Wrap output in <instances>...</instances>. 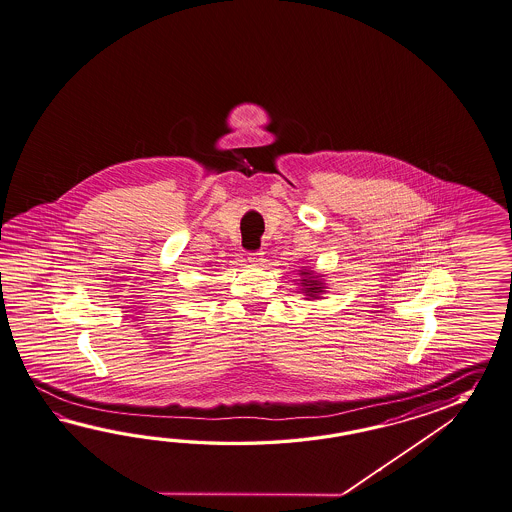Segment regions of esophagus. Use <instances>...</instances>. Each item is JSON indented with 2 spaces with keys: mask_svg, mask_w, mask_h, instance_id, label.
<instances>
[{
  "mask_svg": "<svg viewBox=\"0 0 512 512\" xmlns=\"http://www.w3.org/2000/svg\"><path fill=\"white\" fill-rule=\"evenodd\" d=\"M249 260L250 262L258 263L263 260V252L262 250H254V252H249Z\"/></svg>",
  "mask_w": 512,
  "mask_h": 512,
  "instance_id": "esophagus-1",
  "label": "esophagus"
}]
</instances>
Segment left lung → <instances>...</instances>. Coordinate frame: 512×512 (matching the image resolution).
I'll list each match as a JSON object with an SVG mask.
<instances>
[{
    "label": "left lung",
    "instance_id": "obj_1",
    "mask_svg": "<svg viewBox=\"0 0 512 512\" xmlns=\"http://www.w3.org/2000/svg\"><path fill=\"white\" fill-rule=\"evenodd\" d=\"M304 274V276H306V278H302V284H304V287H306V289H304V291H306V293H308V297H311V298H315L317 297V295H319V293H321L322 291V287H321V284H319V280H317V278H313V276H311V271H308V273H302Z\"/></svg>",
    "mask_w": 512,
    "mask_h": 512
}]
</instances>
